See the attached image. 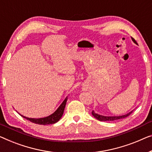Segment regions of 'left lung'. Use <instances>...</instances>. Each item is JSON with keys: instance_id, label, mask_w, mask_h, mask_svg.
Returning a JSON list of instances; mask_svg holds the SVG:
<instances>
[{"instance_id": "1", "label": "left lung", "mask_w": 152, "mask_h": 152, "mask_svg": "<svg viewBox=\"0 0 152 152\" xmlns=\"http://www.w3.org/2000/svg\"><path fill=\"white\" fill-rule=\"evenodd\" d=\"M132 38V39L133 42H134L136 44H137V42H136L135 39L134 38L131 37ZM132 113V111H131L130 113H127L126 115H121V116H113V117H108V116H102V115H98L97 114V113H95L94 110L92 111V115L93 116H94L95 118H96L98 120L100 121H114V120H117V119H123V118H125V117H127L128 116H129L131 113Z\"/></svg>"}]
</instances>
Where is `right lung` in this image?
Listing matches in <instances>:
<instances>
[{
	"label": "right lung",
	"instance_id": "obj_1",
	"mask_svg": "<svg viewBox=\"0 0 152 152\" xmlns=\"http://www.w3.org/2000/svg\"><path fill=\"white\" fill-rule=\"evenodd\" d=\"M67 100V97L64 99L61 104L59 106V107L57 108V110L53 114L49 115L46 117H44V118H39V119H34V118H28V117H26L23 116V115H20L22 117L26 119L27 120L33 122L34 124H39V125H48V124H55L56 122L59 121V119L61 118L62 115L64 112V109L65 107V104H66Z\"/></svg>",
	"mask_w": 152,
	"mask_h": 152
}]
</instances>
